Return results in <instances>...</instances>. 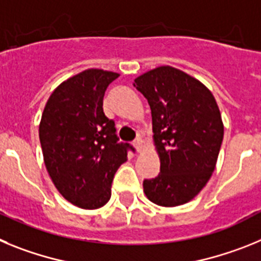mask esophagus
Instances as JSON below:
<instances>
[{
  "label": "esophagus",
  "mask_w": 261,
  "mask_h": 261,
  "mask_svg": "<svg viewBox=\"0 0 261 261\" xmlns=\"http://www.w3.org/2000/svg\"><path fill=\"white\" fill-rule=\"evenodd\" d=\"M133 146L136 147V150L141 151L142 150V140L141 138H136L135 141H133Z\"/></svg>",
  "instance_id": "esophagus-1"
}]
</instances>
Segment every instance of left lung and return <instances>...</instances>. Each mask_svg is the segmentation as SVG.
<instances>
[{
	"label": "left lung",
	"mask_w": 261,
	"mask_h": 261,
	"mask_svg": "<svg viewBox=\"0 0 261 261\" xmlns=\"http://www.w3.org/2000/svg\"><path fill=\"white\" fill-rule=\"evenodd\" d=\"M147 99L161 172L145 179V195L161 206L191 201L211 179L223 140L216 99L200 81L172 66L135 80Z\"/></svg>",
	"instance_id": "8db88e82"
}]
</instances>
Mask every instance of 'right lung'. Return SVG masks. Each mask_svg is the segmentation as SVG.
Returning <instances> with one entry per match:
<instances>
[{
    "label": "right lung",
    "mask_w": 261,
    "mask_h": 261,
    "mask_svg": "<svg viewBox=\"0 0 261 261\" xmlns=\"http://www.w3.org/2000/svg\"><path fill=\"white\" fill-rule=\"evenodd\" d=\"M114 71L89 69L62 82L45 105L39 138L47 171L69 202L98 209L108 202L115 172L129 144L119 142L114 120L103 112V96Z\"/></svg>",
    "instance_id": "1"
}]
</instances>
